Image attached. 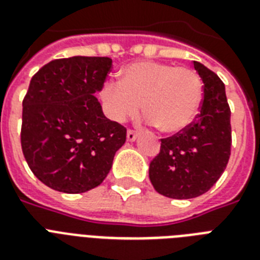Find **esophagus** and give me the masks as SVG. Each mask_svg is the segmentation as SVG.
Segmentation results:
<instances>
[{"mask_svg": "<svg viewBox=\"0 0 260 260\" xmlns=\"http://www.w3.org/2000/svg\"><path fill=\"white\" fill-rule=\"evenodd\" d=\"M136 138H138V132L134 129H128V132H126V139H128L129 142H134Z\"/></svg>", "mask_w": 260, "mask_h": 260, "instance_id": "obj_1", "label": "esophagus"}]
</instances>
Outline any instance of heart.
<instances>
[{
  "label": "heart",
  "mask_w": 260,
  "mask_h": 260,
  "mask_svg": "<svg viewBox=\"0 0 260 260\" xmlns=\"http://www.w3.org/2000/svg\"><path fill=\"white\" fill-rule=\"evenodd\" d=\"M202 98L201 78L190 67L136 62L124 67L120 82L105 83L102 100L110 117L125 121L140 110L163 134H178L193 122Z\"/></svg>",
  "instance_id": "b5f03b06"
}]
</instances>
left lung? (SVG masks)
<instances>
[{
	"label": "left lung",
	"mask_w": 260,
	"mask_h": 260,
	"mask_svg": "<svg viewBox=\"0 0 260 260\" xmlns=\"http://www.w3.org/2000/svg\"><path fill=\"white\" fill-rule=\"evenodd\" d=\"M193 63L204 82L200 113L187 128L160 140V152L148 170L154 189L175 200L206 193L225 170L232 144L225 86L202 63Z\"/></svg>",
	"instance_id": "8db88e82"
}]
</instances>
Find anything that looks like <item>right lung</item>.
<instances>
[{"mask_svg":"<svg viewBox=\"0 0 260 260\" xmlns=\"http://www.w3.org/2000/svg\"><path fill=\"white\" fill-rule=\"evenodd\" d=\"M112 69L106 56L55 59L32 77L22 100L21 148L39 181L62 193L101 185L126 128L110 121L94 94Z\"/></svg>","mask_w":260,"mask_h":260,"instance_id":"1","label":"right lung"}]
</instances>
